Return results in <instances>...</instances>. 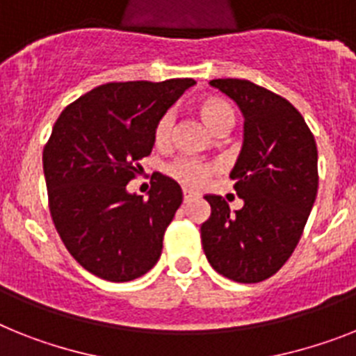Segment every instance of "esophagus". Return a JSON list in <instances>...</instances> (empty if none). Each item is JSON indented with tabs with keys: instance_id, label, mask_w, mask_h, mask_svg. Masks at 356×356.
I'll return each mask as SVG.
<instances>
[{
	"instance_id": "34e87169",
	"label": "esophagus",
	"mask_w": 356,
	"mask_h": 356,
	"mask_svg": "<svg viewBox=\"0 0 356 356\" xmlns=\"http://www.w3.org/2000/svg\"><path fill=\"white\" fill-rule=\"evenodd\" d=\"M193 196H195V195H193L191 191H187V189L184 191V200H185V202H187V200H189V198H193Z\"/></svg>"
}]
</instances>
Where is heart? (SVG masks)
Here are the masks:
<instances>
[{
	"mask_svg": "<svg viewBox=\"0 0 356 356\" xmlns=\"http://www.w3.org/2000/svg\"><path fill=\"white\" fill-rule=\"evenodd\" d=\"M196 111H198V116L202 118V122L214 132V134H222V132H227L233 129L234 122H236V111L231 105V102H227L225 98H220V96H207V98H202L196 104ZM172 134V114H163L160 120L154 125V143L158 147H165L171 142ZM218 167L214 163H207V161L193 160V158H184V160L175 161L171 167H169V172L171 176H175L176 180L181 181L185 185H193V187H200L204 185L205 181L209 180L213 172L216 171Z\"/></svg>",
	"mask_w": 356,
	"mask_h": 356,
	"instance_id": "obj_1",
	"label": "heart"
}]
</instances>
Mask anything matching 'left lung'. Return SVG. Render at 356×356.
Returning <instances> with one entry per match:
<instances>
[{
    "label": "left lung",
    "mask_w": 356,
    "mask_h": 356,
    "mask_svg": "<svg viewBox=\"0 0 356 356\" xmlns=\"http://www.w3.org/2000/svg\"><path fill=\"white\" fill-rule=\"evenodd\" d=\"M243 114V145L231 178L243 207L207 195L202 245L213 269L240 284L273 277L295 251L318 189L313 132L286 98L248 79H213Z\"/></svg>",
    "instance_id": "left-lung-1"
}]
</instances>
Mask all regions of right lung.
<instances>
[{"label":"right lung","instance_id":"add662e5","mask_svg":"<svg viewBox=\"0 0 356 356\" xmlns=\"http://www.w3.org/2000/svg\"><path fill=\"white\" fill-rule=\"evenodd\" d=\"M195 79L120 81L83 94L56 120L43 149L49 209L67 251L108 282L154 267L181 189L160 172L149 198L127 193L154 145V125Z\"/></svg>","mask_w":356,"mask_h":356}]
</instances>
